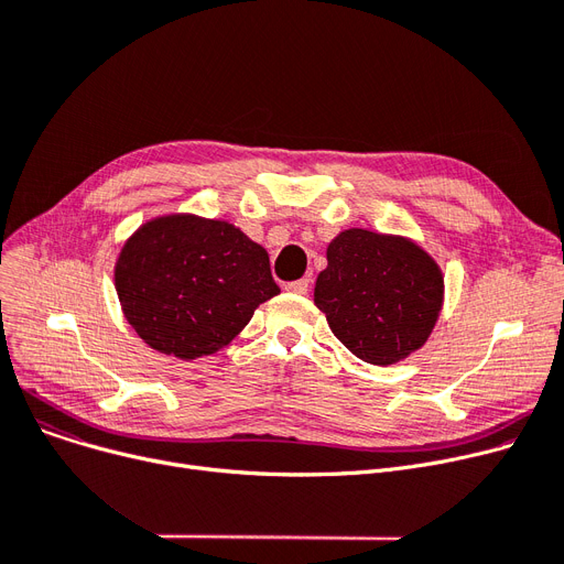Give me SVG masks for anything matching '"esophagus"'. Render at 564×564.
I'll list each match as a JSON object with an SVG mask.
<instances>
[{
    "mask_svg": "<svg viewBox=\"0 0 564 564\" xmlns=\"http://www.w3.org/2000/svg\"><path fill=\"white\" fill-rule=\"evenodd\" d=\"M308 288H311V279H297V281H290V283H285V290L288 292H297V294H306L308 292Z\"/></svg>",
    "mask_w": 564,
    "mask_h": 564,
    "instance_id": "esophagus-1",
    "label": "esophagus"
}]
</instances>
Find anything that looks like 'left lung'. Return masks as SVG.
<instances>
[{"instance_id": "left-lung-1", "label": "left lung", "mask_w": 564, "mask_h": 564, "mask_svg": "<svg viewBox=\"0 0 564 564\" xmlns=\"http://www.w3.org/2000/svg\"><path fill=\"white\" fill-rule=\"evenodd\" d=\"M327 260L315 304L354 357L389 366L427 340L443 302V276L419 245L351 228L329 245Z\"/></svg>"}]
</instances>
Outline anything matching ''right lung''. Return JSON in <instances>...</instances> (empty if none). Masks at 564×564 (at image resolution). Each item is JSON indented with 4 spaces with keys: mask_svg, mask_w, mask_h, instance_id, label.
Returning a JSON list of instances; mask_svg holds the SVG:
<instances>
[{
    "mask_svg": "<svg viewBox=\"0 0 564 564\" xmlns=\"http://www.w3.org/2000/svg\"><path fill=\"white\" fill-rule=\"evenodd\" d=\"M116 290L137 334L181 359L228 345L281 292L270 256L240 228L187 215L134 232L116 264Z\"/></svg>",
    "mask_w": 564,
    "mask_h": 564,
    "instance_id": "obj_1",
    "label": "right lung"
}]
</instances>
